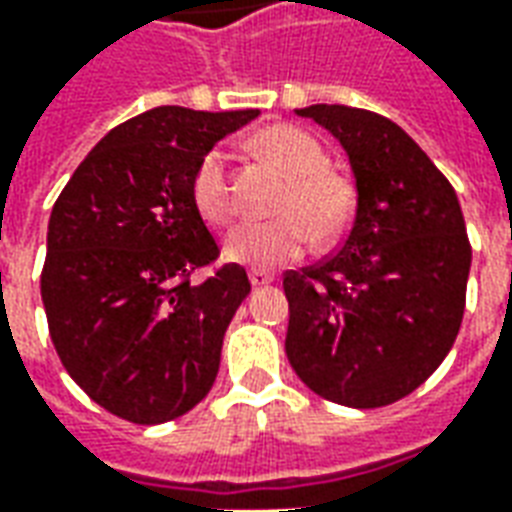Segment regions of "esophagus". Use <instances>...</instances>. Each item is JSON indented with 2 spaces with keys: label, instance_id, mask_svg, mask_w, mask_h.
Masks as SVG:
<instances>
[{
  "label": "esophagus",
  "instance_id": "obj_1",
  "mask_svg": "<svg viewBox=\"0 0 512 512\" xmlns=\"http://www.w3.org/2000/svg\"><path fill=\"white\" fill-rule=\"evenodd\" d=\"M249 282H252V288H263V285H271V282H274V274L260 271V268H252V271H249Z\"/></svg>",
  "mask_w": 512,
  "mask_h": 512
}]
</instances>
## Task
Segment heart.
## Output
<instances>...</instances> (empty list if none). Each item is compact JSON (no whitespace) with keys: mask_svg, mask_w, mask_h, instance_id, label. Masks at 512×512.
I'll use <instances>...</instances> for the list:
<instances>
[{"mask_svg":"<svg viewBox=\"0 0 512 512\" xmlns=\"http://www.w3.org/2000/svg\"><path fill=\"white\" fill-rule=\"evenodd\" d=\"M260 147L288 169L290 186L274 219H244L224 238V255L233 263L274 268L307 252L312 238H337L351 222L354 194L348 180L326 167L323 145L304 128L271 126L260 134ZM191 200L211 224H224L235 213V194L227 172V147H211L191 178Z\"/></svg>","mask_w":512,"mask_h":512,"instance_id":"heart-1","label":"heart"}]
</instances>
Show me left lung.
I'll return each instance as SVG.
<instances>
[{"label":"left lung","mask_w":512,"mask_h":512,"mask_svg":"<svg viewBox=\"0 0 512 512\" xmlns=\"http://www.w3.org/2000/svg\"><path fill=\"white\" fill-rule=\"evenodd\" d=\"M296 115L343 145L356 211L332 257L282 279L290 367L332 403L389 406L430 378L461 329L472 266L461 202L392 120L340 104Z\"/></svg>","instance_id":"left-lung-1"}]
</instances>
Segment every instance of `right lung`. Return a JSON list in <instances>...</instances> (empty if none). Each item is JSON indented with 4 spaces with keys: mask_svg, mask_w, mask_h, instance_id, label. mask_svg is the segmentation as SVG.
I'll use <instances>...</instances> for the list:
<instances>
[{
    "mask_svg": "<svg viewBox=\"0 0 512 512\" xmlns=\"http://www.w3.org/2000/svg\"><path fill=\"white\" fill-rule=\"evenodd\" d=\"M260 115L156 106L112 128L54 202L40 296L51 343L98 406L136 425L183 417L211 392L224 332L249 296L191 200L200 158Z\"/></svg>",
    "mask_w": 512,
    "mask_h": 512,
    "instance_id": "obj_1",
    "label": "right lung"
}]
</instances>
